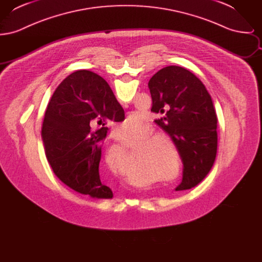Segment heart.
I'll return each instance as SVG.
<instances>
[{
  "label": "heart",
  "instance_id": "obj_1",
  "mask_svg": "<svg viewBox=\"0 0 262 262\" xmlns=\"http://www.w3.org/2000/svg\"><path fill=\"white\" fill-rule=\"evenodd\" d=\"M134 93V89L132 94ZM145 125L144 121L135 113H132L127 116L125 121L118 126V134L120 137H130L137 130L142 128ZM152 132L147 134L151 135ZM138 139L135 141L134 144H137ZM139 150V154L142 156L141 158L150 164H152L156 170V176L159 181L164 183H174L179 178V171L174 172V161L172 155H177V150L174 141L171 137L165 135H152L150 137L143 138L137 145ZM171 149L173 153L170 152ZM120 154L125 157V153L123 151ZM126 180L128 183L134 182V177L132 174L126 176Z\"/></svg>",
  "mask_w": 262,
  "mask_h": 262
}]
</instances>
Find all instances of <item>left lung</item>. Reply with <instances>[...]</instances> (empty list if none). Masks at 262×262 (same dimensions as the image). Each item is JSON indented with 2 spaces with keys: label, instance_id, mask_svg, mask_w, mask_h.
Wrapping results in <instances>:
<instances>
[{
  "label": "left lung",
  "instance_id": "8db88e82",
  "mask_svg": "<svg viewBox=\"0 0 262 262\" xmlns=\"http://www.w3.org/2000/svg\"><path fill=\"white\" fill-rule=\"evenodd\" d=\"M151 111L164 114L155 123L174 141L184 164L176 190L195 187L211 170L217 153V117L210 94L186 69L166 67L150 78Z\"/></svg>",
  "mask_w": 262,
  "mask_h": 262
}]
</instances>
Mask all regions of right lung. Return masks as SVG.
Wrapping results in <instances>:
<instances>
[{
	"label": "right lung",
	"mask_w": 262,
	"mask_h": 262,
	"mask_svg": "<svg viewBox=\"0 0 262 262\" xmlns=\"http://www.w3.org/2000/svg\"><path fill=\"white\" fill-rule=\"evenodd\" d=\"M124 120V109L100 75L81 70L66 77L51 97L41 130L54 174L76 192L112 199L111 188L100 180L101 149L107 124Z\"/></svg>",
	"instance_id": "1"
}]
</instances>
